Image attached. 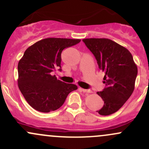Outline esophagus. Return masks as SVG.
Listing matches in <instances>:
<instances>
[{"instance_id":"1","label":"esophagus","mask_w":149,"mask_h":149,"mask_svg":"<svg viewBox=\"0 0 149 149\" xmlns=\"http://www.w3.org/2000/svg\"><path fill=\"white\" fill-rule=\"evenodd\" d=\"M80 89H81L83 93H92V91L90 89H83V88H80Z\"/></svg>"}]
</instances>
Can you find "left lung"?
Segmentation results:
<instances>
[{
	"mask_svg": "<svg viewBox=\"0 0 149 149\" xmlns=\"http://www.w3.org/2000/svg\"><path fill=\"white\" fill-rule=\"evenodd\" d=\"M104 73L105 87L97 94L104 100L99 111L107 116L118 111L133 93L138 69L132 54L117 42L106 38L83 39Z\"/></svg>",
	"mask_w": 149,
	"mask_h": 149,
	"instance_id": "1",
	"label": "left lung"
}]
</instances>
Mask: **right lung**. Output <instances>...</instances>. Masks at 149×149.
<instances>
[{"instance_id": "add662e5", "label": "right lung", "mask_w": 149, "mask_h": 149, "mask_svg": "<svg viewBox=\"0 0 149 149\" xmlns=\"http://www.w3.org/2000/svg\"><path fill=\"white\" fill-rule=\"evenodd\" d=\"M81 42L78 39L50 37L29 47L17 65L18 87L32 108L41 112L56 110L63 105L76 85L58 80L52 72L61 69V52Z\"/></svg>"}]
</instances>
